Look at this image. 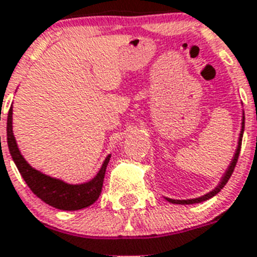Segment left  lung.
Returning a JSON list of instances; mask_svg holds the SVG:
<instances>
[{"label": "left lung", "mask_w": 257, "mask_h": 257, "mask_svg": "<svg viewBox=\"0 0 257 257\" xmlns=\"http://www.w3.org/2000/svg\"><path fill=\"white\" fill-rule=\"evenodd\" d=\"M243 132H244V112H243V120H241L240 137H239V143H237L236 153H235V156H233V160H232V161H231V164H230V166H228V169H227L226 174H224V176L222 177V181H220V183H219V185L215 187V189L212 190V191H210V193L206 194V195H203V197L194 198V199H186V201H179V199H170V198H166V201H169V202H170V203H176V204H193V203H199V202L207 201V199L212 198V197H214V195H216V194H218L219 191H220V190L223 189V187L226 186V183L228 182V179H230V177L232 176L233 169H235V166H236L237 158H239V153H240L241 139H243Z\"/></svg>", "instance_id": "obj_1"}]
</instances>
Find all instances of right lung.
I'll use <instances>...</instances> for the list:
<instances>
[{
    "mask_svg": "<svg viewBox=\"0 0 257 257\" xmlns=\"http://www.w3.org/2000/svg\"><path fill=\"white\" fill-rule=\"evenodd\" d=\"M6 132H8V147H9L14 164L20 170L21 176L24 177L27 186L30 187L31 191L37 197L41 198L42 201L53 207L59 208V210H67V211L88 207L97 201L101 189H103L105 169H107L110 156L105 158L99 173L89 182L81 183V185H68L60 179L51 178V177L35 170L25 161V158L22 157L20 149L17 147L13 135V108L12 107H10L9 114H8Z\"/></svg>",
    "mask_w": 257,
    "mask_h": 257,
    "instance_id": "obj_1",
    "label": "right lung"
}]
</instances>
